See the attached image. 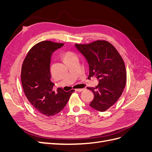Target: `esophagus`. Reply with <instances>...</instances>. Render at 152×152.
<instances>
[{
    "label": "esophagus",
    "instance_id": "obj_1",
    "mask_svg": "<svg viewBox=\"0 0 152 152\" xmlns=\"http://www.w3.org/2000/svg\"><path fill=\"white\" fill-rule=\"evenodd\" d=\"M75 90H76V91H78V92H82V91H84L85 89L84 88V89H76Z\"/></svg>",
    "mask_w": 152,
    "mask_h": 152
}]
</instances>
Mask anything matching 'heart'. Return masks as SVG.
I'll return each mask as SVG.
<instances>
[{"mask_svg":"<svg viewBox=\"0 0 152 152\" xmlns=\"http://www.w3.org/2000/svg\"><path fill=\"white\" fill-rule=\"evenodd\" d=\"M75 57H77L76 55L74 53H73L70 52V51L65 52L63 55V60L65 62L69 60V59H72L73 58H75Z\"/></svg>","mask_w":152,"mask_h":152,"instance_id":"heart-1","label":"heart"}]
</instances>
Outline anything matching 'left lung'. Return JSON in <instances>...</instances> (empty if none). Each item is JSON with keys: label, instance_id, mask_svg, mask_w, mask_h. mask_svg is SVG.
<instances>
[{"label": "left lung", "instance_id": "8db88e82", "mask_svg": "<svg viewBox=\"0 0 152 152\" xmlns=\"http://www.w3.org/2000/svg\"><path fill=\"white\" fill-rule=\"evenodd\" d=\"M75 46L88 63V79L95 77L99 82L96 87H87L94 96L89 106L104 112L117 102L125 88L126 70L123 59L113 45L105 40Z\"/></svg>", "mask_w": 152, "mask_h": 152}]
</instances>
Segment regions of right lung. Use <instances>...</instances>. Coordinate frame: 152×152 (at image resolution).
<instances>
[{
	"label": "right lung",
	"mask_w": 152,
	"mask_h": 152,
	"mask_svg": "<svg viewBox=\"0 0 152 152\" xmlns=\"http://www.w3.org/2000/svg\"><path fill=\"white\" fill-rule=\"evenodd\" d=\"M64 44L45 40L29 50L21 68V84L25 96L41 114L52 116L65 107L75 90L66 92L61 87L53 90L50 80V63L53 53Z\"/></svg>",
	"instance_id": "1"
}]
</instances>
